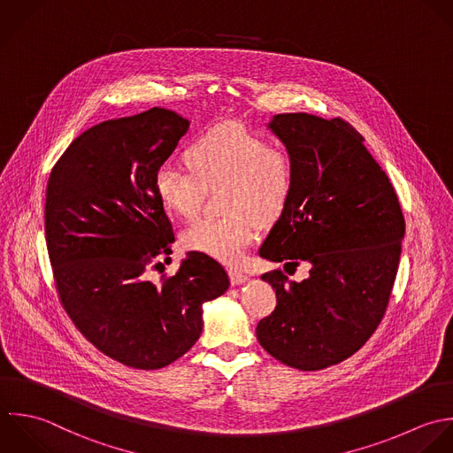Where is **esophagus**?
<instances>
[{
    "label": "esophagus",
    "instance_id": "34e87169",
    "mask_svg": "<svg viewBox=\"0 0 453 453\" xmlns=\"http://www.w3.org/2000/svg\"><path fill=\"white\" fill-rule=\"evenodd\" d=\"M227 273H229V280H231L233 286H240V284H243L249 279L245 273H242V272H238L234 268H229Z\"/></svg>",
    "mask_w": 453,
    "mask_h": 453
}]
</instances>
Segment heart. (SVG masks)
<instances>
[{"instance_id":"b5f03b06","label":"heart","mask_w":453,"mask_h":453,"mask_svg":"<svg viewBox=\"0 0 453 453\" xmlns=\"http://www.w3.org/2000/svg\"><path fill=\"white\" fill-rule=\"evenodd\" d=\"M185 171L164 164L155 174V192L164 208L181 219L197 213L204 190L226 183L224 217H203L187 226V250L234 265L254 238V215L266 224L282 215L295 188V160L284 148L238 121L206 128L188 148Z\"/></svg>"}]
</instances>
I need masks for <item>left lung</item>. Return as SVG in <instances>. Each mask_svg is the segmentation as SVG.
Wrapping results in <instances>:
<instances>
[{"instance_id":"obj_1","label":"left lung","mask_w":453,"mask_h":453,"mask_svg":"<svg viewBox=\"0 0 453 453\" xmlns=\"http://www.w3.org/2000/svg\"><path fill=\"white\" fill-rule=\"evenodd\" d=\"M268 128L295 160V188L259 256L293 273L300 263L311 270L302 282L282 270L261 277L275 289L277 307L256 335L279 362L321 371L355 355L381 323L404 215L387 173L348 121L288 112Z\"/></svg>"}]
</instances>
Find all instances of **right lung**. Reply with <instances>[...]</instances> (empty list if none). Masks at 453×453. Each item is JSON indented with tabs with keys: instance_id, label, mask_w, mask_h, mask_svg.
<instances>
[{
	"instance_id": "obj_1",
	"label": "right lung",
	"mask_w": 453,
	"mask_h": 453,
	"mask_svg": "<svg viewBox=\"0 0 453 453\" xmlns=\"http://www.w3.org/2000/svg\"><path fill=\"white\" fill-rule=\"evenodd\" d=\"M188 125L162 107L102 121L72 141L47 183L45 242L59 302L98 351L132 369L183 357L203 332V303L229 288L226 270L197 252L173 277L150 280L174 242L155 174Z\"/></svg>"
}]
</instances>
